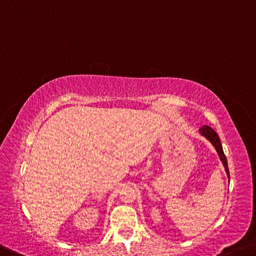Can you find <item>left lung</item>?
Here are the masks:
<instances>
[{
    "label": "left lung",
    "mask_w": 256,
    "mask_h": 256,
    "mask_svg": "<svg viewBox=\"0 0 256 256\" xmlns=\"http://www.w3.org/2000/svg\"><path fill=\"white\" fill-rule=\"evenodd\" d=\"M200 132L202 136H204L206 139L210 141V144H212L214 147H216V152L218 154V157H220L221 162L224 165V168H226V172L228 174L229 176V168H228V163H226V158L224 152H223V149H222V146H221V141H220V138L216 134V132L214 131L212 128L208 126V125H205V126H202L200 128Z\"/></svg>",
    "instance_id": "8db88e82"
}]
</instances>
